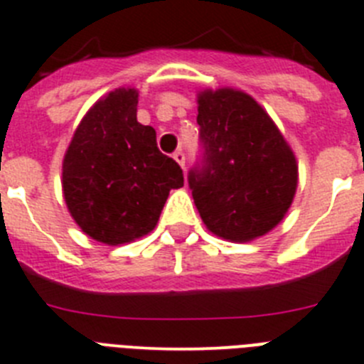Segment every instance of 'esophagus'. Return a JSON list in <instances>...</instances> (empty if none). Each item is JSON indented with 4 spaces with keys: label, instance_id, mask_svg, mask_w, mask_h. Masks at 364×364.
I'll use <instances>...</instances> for the list:
<instances>
[{
    "label": "esophagus",
    "instance_id": "1",
    "mask_svg": "<svg viewBox=\"0 0 364 364\" xmlns=\"http://www.w3.org/2000/svg\"><path fill=\"white\" fill-rule=\"evenodd\" d=\"M174 159L179 163V165L183 166V168H185V152H183L181 149L176 150V152H174Z\"/></svg>",
    "mask_w": 364,
    "mask_h": 364
}]
</instances>
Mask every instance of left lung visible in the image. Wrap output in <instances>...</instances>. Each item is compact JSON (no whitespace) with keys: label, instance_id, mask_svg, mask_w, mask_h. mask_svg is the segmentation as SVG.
Masks as SVG:
<instances>
[{"label":"left lung","instance_id":"obj_1","mask_svg":"<svg viewBox=\"0 0 364 364\" xmlns=\"http://www.w3.org/2000/svg\"><path fill=\"white\" fill-rule=\"evenodd\" d=\"M201 156L188 170L199 215L215 235L250 241L267 234L292 205L297 165L274 121L248 94H199Z\"/></svg>","mask_w":364,"mask_h":364}]
</instances>
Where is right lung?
<instances>
[{"instance_id": "1", "label": "right lung", "mask_w": 364, "mask_h": 364, "mask_svg": "<svg viewBox=\"0 0 364 364\" xmlns=\"http://www.w3.org/2000/svg\"><path fill=\"white\" fill-rule=\"evenodd\" d=\"M137 92L117 88L77 127L63 159L72 218L96 241L123 245L149 234L183 170L158 149L156 130L137 123Z\"/></svg>"}]
</instances>
